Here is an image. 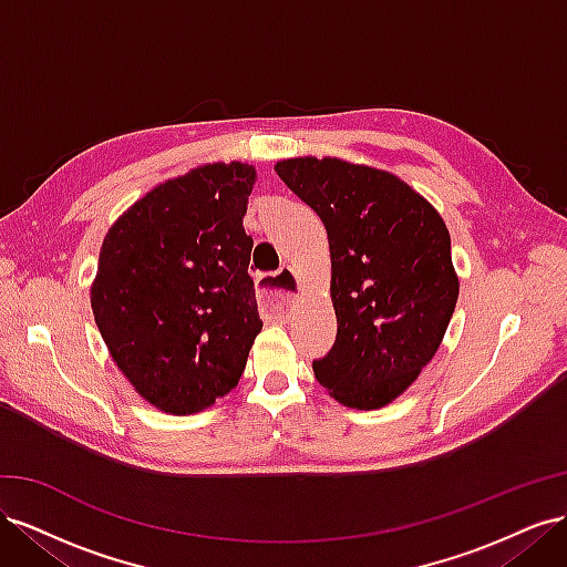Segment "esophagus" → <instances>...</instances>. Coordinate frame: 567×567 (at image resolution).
<instances>
[{"label":"esophagus","mask_w":567,"mask_h":567,"mask_svg":"<svg viewBox=\"0 0 567 567\" xmlns=\"http://www.w3.org/2000/svg\"><path fill=\"white\" fill-rule=\"evenodd\" d=\"M298 298V277L290 267H281L274 274H262L257 279V302L265 312L286 315Z\"/></svg>","instance_id":"obj_1"}]
</instances>
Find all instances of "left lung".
I'll use <instances>...</instances> for the list:
<instances>
[{"label": "left lung", "instance_id": "8db88e82", "mask_svg": "<svg viewBox=\"0 0 567 567\" xmlns=\"http://www.w3.org/2000/svg\"><path fill=\"white\" fill-rule=\"evenodd\" d=\"M277 173L321 217L331 248L333 348L312 369L338 402L381 409L435 357L458 298L442 217L383 169L290 158Z\"/></svg>", "mask_w": 567, "mask_h": 567}]
</instances>
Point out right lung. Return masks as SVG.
I'll list each match as a JSON object with an SVG mask.
<instances>
[{
	"mask_svg": "<svg viewBox=\"0 0 567 567\" xmlns=\"http://www.w3.org/2000/svg\"><path fill=\"white\" fill-rule=\"evenodd\" d=\"M255 169L215 163L153 188L109 229L94 321L117 369L167 414L236 388L262 331L244 229Z\"/></svg>",
	"mask_w": 567,
	"mask_h": 567,
	"instance_id": "right-lung-1",
	"label": "right lung"
}]
</instances>
